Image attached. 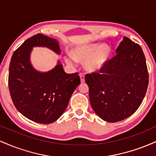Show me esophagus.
<instances>
[{
  "mask_svg": "<svg viewBox=\"0 0 156 156\" xmlns=\"http://www.w3.org/2000/svg\"><path fill=\"white\" fill-rule=\"evenodd\" d=\"M79 76H80V82H81V83H84V82H85V78H84V75L83 74V73H80Z\"/></svg>",
  "mask_w": 156,
  "mask_h": 156,
  "instance_id": "34e87169",
  "label": "esophagus"
}]
</instances>
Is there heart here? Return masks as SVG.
<instances>
[{
  "instance_id": "1",
  "label": "heart",
  "mask_w": 156,
  "mask_h": 156,
  "mask_svg": "<svg viewBox=\"0 0 156 156\" xmlns=\"http://www.w3.org/2000/svg\"><path fill=\"white\" fill-rule=\"evenodd\" d=\"M112 54V50L103 44H89L78 48L73 51V55L66 58L67 64L73 65L76 60L85 61L84 66L87 70L95 73L101 70L108 62Z\"/></svg>"
}]
</instances>
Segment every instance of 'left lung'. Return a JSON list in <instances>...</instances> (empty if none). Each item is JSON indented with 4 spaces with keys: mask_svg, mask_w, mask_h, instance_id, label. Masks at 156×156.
Instances as JSON below:
<instances>
[{
    "mask_svg": "<svg viewBox=\"0 0 156 156\" xmlns=\"http://www.w3.org/2000/svg\"><path fill=\"white\" fill-rule=\"evenodd\" d=\"M116 53L99 73L85 77L92 108L98 117L108 122L132 115L142 103L149 82L145 56L140 45L124 37Z\"/></svg>",
    "mask_w": 156,
    "mask_h": 156,
    "instance_id": "left-lung-1",
    "label": "left lung"
}]
</instances>
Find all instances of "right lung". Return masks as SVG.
<instances>
[{
  "label": "right lung",
  "mask_w": 156,
  "mask_h": 156,
  "mask_svg": "<svg viewBox=\"0 0 156 156\" xmlns=\"http://www.w3.org/2000/svg\"><path fill=\"white\" fill-rule=\"evenodd\" d=\"M34 47L61 53L55 39L41 34L30 37L14 52L9 70V88L14 105L24 117L42 124L56 121L67 108L80 80L78 73L67 74L60 61L53 69L39 72L31 63Z\"/></svg>",
  "instance_id": "right-lung-1"
}]
</instances>
